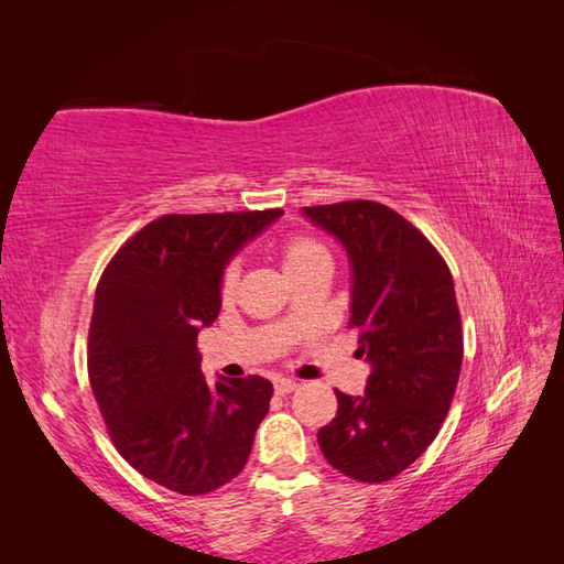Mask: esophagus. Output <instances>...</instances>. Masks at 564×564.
Wrapping results in <instances>:
<instances>
[{"mask_svg":"<svg viewBox=\"0 0 564 564\" xmlns=\"http://www.w3.org/2000/svg\"><path fill=\"white\" fill-rule=\"evenodd\" d=\"M301 383L299 380H293V378H279L275 380V390H279V393H293L295 388H299Z\"/></svg>","mask_w":564,"mask_h":564,"instance_id":"esophagus-1","label":"esophagus"}]
</instances>
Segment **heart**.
<instances>
[{
    "label": "heart",
    "instance_id": "obj_1",
    "mask_svg": "<svg viewBox=\"0 0 564 564\" xmlns=\"http://www.w3.org/2000/svg\"><path fill=\"white\" fill-rule=\"evenodd\" d=\"M323 261H330V251L326 243L318 241V238H313V236L293 234L285 238L281 246V263H283V271L289 273V279L293 273L311 269V265L323 263ZM236 283H238V265L228 263L221 271V281H218V289H221L224 299L234 295Z\"/></svg>",
    "mask_w": 564,
    "mask_h": 564
}]
</instances>
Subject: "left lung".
<instances>
[{
  "mask_svg": "<svg viewBox=\"0 0 564 564\" xmlns=\"http://www.w3.org/2000/svg\"><path fill=\"white\" fill-rule=\"evenodd\" d=\"M350 256L366 395L336 390L338 413L318 431L326 460L358 482H386L423 455L451 410L463 366V323L451 269L417 228L383 204L305 206Z\"/></svg>",
  "mask_w": 564,
  "mask_h": 564,
  "instance_id": "obj_1",
  "label": "left lung"
}]
</instances>
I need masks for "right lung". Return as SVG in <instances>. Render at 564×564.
Here are the masks:
<instances>
[{
  "label": "right lung",
  "instance_id": "1",
  "mask_svg": "<svg viewBox=\"0 0 564 564\" xmlns=\"http://www.w3.org/2000/svg\"><path fill=\"white\" fill-rule=\"evenodd\" d=\"M281 214H166L133 234L101 273L89 383L113 447L161 488L214 492L251 455L271 380L208 386L196 338L221 308L218 281L228 259Z\"/></svg>",
  "mask_w": 564,
  "mask_h": 564
}]
</instances>
